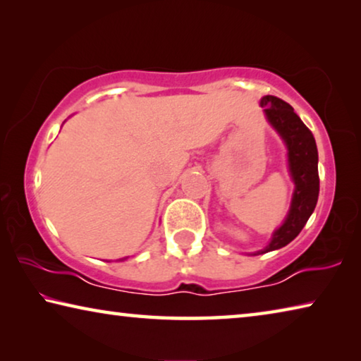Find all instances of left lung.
<instances>
[{
  "label": "left lung",
  "mask_w": 361,
  "mask_h": 361,
  "mask_svg": "<svg viewBox=\"0 0 361 361\" xmlns=\"http://www.w3.org/2000/svg\"><path fill=\"white\" fill-rule=\"evenodd\" d=\"M259 106L264 108L262 111L267 122L286 146V161L295 191L283 223L272 232L267 245L253 252L252 256L274 252L295 240L314 213L320 191L319 151L312 132L305 127L295 109L277 97L264 95Z\"/></svg>",
  "instance_id": "left-lung-1"
}]
</instances>
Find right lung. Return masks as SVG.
Listing matches in <instances>:
<instances>
[{"instance_id":"obj_1","label":"right lung","mask_w":361,"mask_h":361,"mask_svg":"<svg viewBox=\"0 0 361 361\" xmlns=\"http://www.w3.org/2000/svg\"><path fill=\"white\" fill-rule=\"evenodd\" d=\"M124 259H127V258H122V259H121V261H124Z\"/></svg>"}]
</instances>
